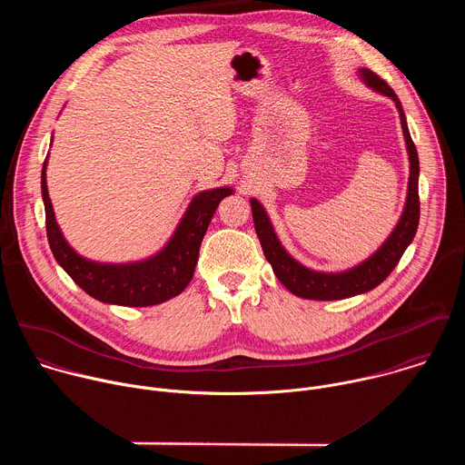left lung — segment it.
Returning <instances> with one entry per match:
<instances>
[{
  "mask_svg": "<svg viewBox=\"0 0 465 465\" xmlns=\"http://www.w3.org/2000/svg\"><path fill=\"white\" fill-rule=\"evenodd\" d=\"M362 79L370 88L375 92H381L382 95L393 99L397 110H400L403 134L407 142L409 160H411V178H409V194H407V204L405 212L397 223L391 235L386 239V242L364 262L357 264L355 269L339 272V274H323L305 269L303 264L294 261L282 242L278 241L274 228L264 213L262 206L252 198V217L255 233L259 237V242L262 246V253L267 261L272 264V271L278 276V280L296 296L305 300H342L350 296H357L362 292H368L381 285L390 272L395 269V264L400 262L401 255L405 253L407 246L412 242L418 224H420V193H418V176H420V160L416 145L411 138V132L407 126L405 112L401 106V101L397 99L395 92L373 72L361 70Z\"/></svg>",
  "mask_w": 465,
  "mask_h": 465,
  "instance_id": "1",
  "label": "left lung"
}]
</instances>
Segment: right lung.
<instances>
[{
    "instance_id": "right-lung-1",
    "label": "right lung",
    "mask_w": 465,
    "mask_h": 465,
    "mask_svg": "<svg viewBox=\"0 0 465 465\" xmlns=\"http://www.w3.org/2000/svg\"><path fill=\"white\" fill-rule=\"evenodd\" d=\"M45 165L47 158L42 167V196L47 241L54 259L92 298L126 307L163 303L178 296L189 285L198 261V250H201L212 217L223 198L232 194L228 187L196 194L173 239L154 257L128 264H101L81 257L64 241L47 194Z\"/></svg>"
}]
</instances>
